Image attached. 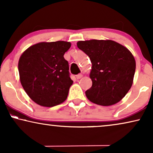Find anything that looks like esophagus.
<instances>
[{
	"label": "esophagus",
	"mask_w": 153,
	"mask_h": 153,
	"mask_svg": "<svg viewBox=\"0 0 153 153\" xmlns=\"http://www.w3.org/2000/svg\"><path fill=\"white\" fill-rule=\"evenodd\" d=\"M82 76H83V74H77L76 76V78L77 79H80L81 78H82Z\"/></svg>",
	"instance_id": "obj_1"
}]
</instances>
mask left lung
<instances>
[{
	"label": "left lung",
	"instance_id": "left-lung-1",
	"mask_svg": "<svg viewBox=\"0 0 153 153\" xmlns=\"http://www.w3.org/2000/svg\"><path fill=\"white\" fill-rule=\"evenodd\" d=\"M77 47L89 56L93 85L85 91L90 101L110 106L120 101L131 88L136 70L130 51L112 40L79 41Z\"/></svg>",
	"mask_w": 153,
	"mask_h": 153
}]
</instances>
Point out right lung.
Returning a JSON list of instances; mask_svg holds the SVG:
<instances>
[{
  "label": "right lung",
  "mask_w": 153,
  "mask_h": 153,
  "mask_svg": "<svg viewBox=\"0 0 153 153\" xmlns=\"http://www.w3.org/2000/svg\"><path fill=\"white\" fill-rule=\"evenodd\" d=\"M71 47L64 41L40 42L27 49L19 60L20 81L31 100L51 107L67 99L73 81L64 54Z\"/></svg>",
  "instance_id": "1"
}]
</instances>
